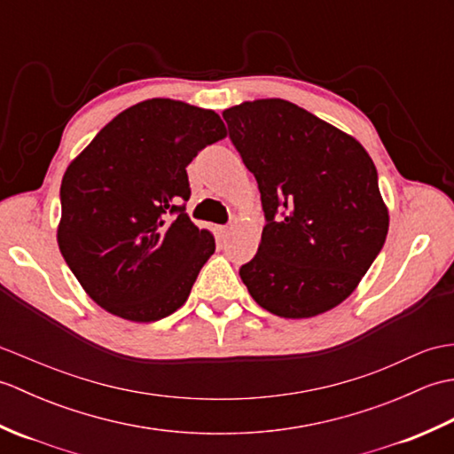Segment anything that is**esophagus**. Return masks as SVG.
Returning <instances> with one entry per match:
<instances>
[{
  "mask_svg": "<svg viewBox=\"0 0 454 454\" xmlns=\"http://www.w3.org/2000/svg\"><path fill=\"white\" fill-rule=\"evenodd\" d=\"M230 230H232L230 226H216V234H218L220 238H226V236L230 234Z\"/></svg>",
  "mask_w": 454,
  "mask_h": 454,
  "instance_id": "esophagus-1",
  "label": "esophagus"
}]
</instances>
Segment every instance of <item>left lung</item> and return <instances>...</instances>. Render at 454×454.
Returning <instances> with one entry per match:
<instances>
[{
    "label": "left lung",
    "instance_id": "left-lung-1",
    "mask_svg": "<svg viewBox=\"0 0 454 454\" xmlns=\"http://www.w3.org/2000/svg\"><path fill=\"white\" fill-rule=\"evenodd\" d=\"M267 224L239 277L267 312L314 317L359 286L388 234V207L359 140L285 99L224 109Z\"/></svg>",
    "mask_w": 454,
    "mask_h": 454
}]
</instances>
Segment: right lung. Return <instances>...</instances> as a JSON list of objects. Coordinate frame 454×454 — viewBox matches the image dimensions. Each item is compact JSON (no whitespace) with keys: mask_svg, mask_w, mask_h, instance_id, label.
<instances>
[{"mask_svg":"<svg viewBox=\"0 0 454 454\" xmlns=\"http://www.w3.org/2000/svg\"><path fill=\"white\" fill-rule=\"evenodd\" d=\"M226 137L215 111L156 98L119 113L70 161L56 239L103 310L146 324L187 302L216 247L179 207L191 195L187 166Z\"/></svg>","mask_w":454,"mask_h":454,"instance_id":"right-lung-1","label":"right lung"}]
</instances>
